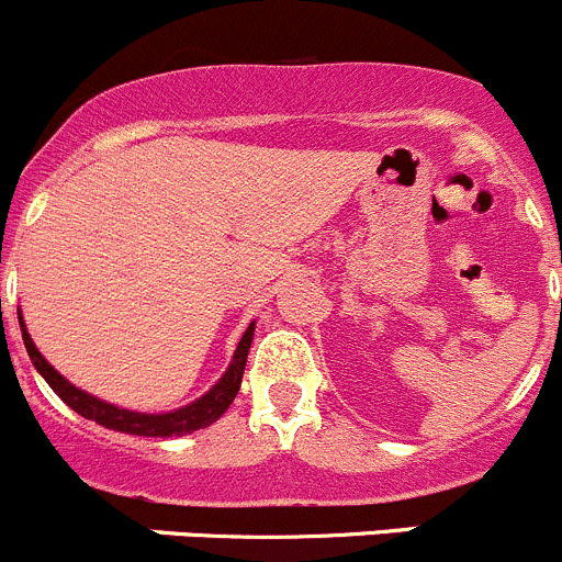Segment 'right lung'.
<instances>
[{
    "mask_svg": "<svg viewBox=\"0 0 562 562\" xmlns=\"http://www.w3.org/2000/svg\"><path fill=\"white\" fill-rule=\"evenodd\" d=\"M21 323V336H24V347L30 352L32 364L35 370L44 375V381L49 383L52 389L57 392V397L63 400L66 405H71L79 416L85 419H93L99 425L110 427V430H121L130 432V436H151V438H168V436H187V432H195L201 427H210L212 422L221 419L223 414L228 411V405L234 403L239 392V383H243V372H245V361H248V350L250 341H254V323L248 325V330L239 339L237 350H234V361L228 364V370L223 372L221 381L204 394V397H198L195 403L184 405L179 411H170V414H137V411L130 408H117V405L104 403V400L93 397V394L82 392L74 383H68L55 367L46 361L41 352H37L35 341L30 339L24 328V319L19 317Z\"/></svg>",
    "mask_w": 562,
    "mask_h": 562,
    "instance_id": "obj_1",
    "label": "right lung"
}]
</instances>
